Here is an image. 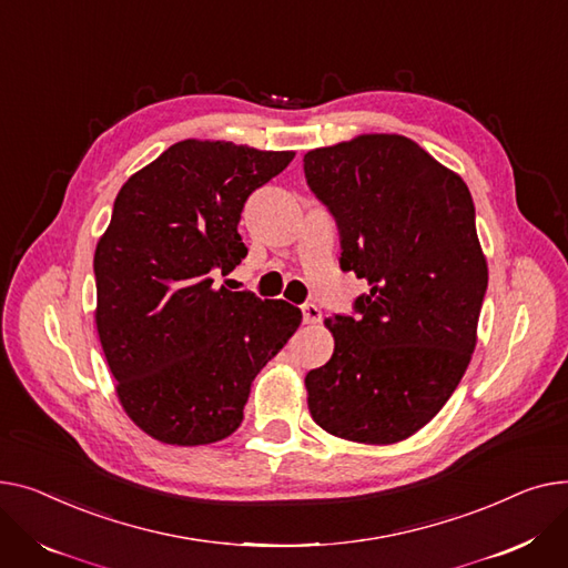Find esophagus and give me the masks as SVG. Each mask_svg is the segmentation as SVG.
I'll use <instances>...</instances> for the list:
<instances>
[{"label": "esophagus", "instance_id": "esophagus-1", "mask_svg": "<svg viewBox=\"0 0 568 568\" xmlns=\"http://www.w3.org/2000/svg\"><path fill=\"white\" fill-rule=\"evenodd\" d=\"M303 318H305V323H321L323 314H321L318 305L307 303V305H303Z\"/></svg>", "mask_w": 568, "mask_h": 568}]
</instances>
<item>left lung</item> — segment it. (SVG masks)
Masks as SVG:
<instances>
[{
	"label": "left lung",
	"mask_w": 568,
	"mask_h": 568,
	"mask_svg": "<svg viewBox=\"0 0 568 568\" xmlns=\"http://www.w3.org/2000/svg\"><path fill=\"white\" fill-rule=\"evenodd\" d=\"M335 217L342 271L369 282L355 316L325 318L335 353L305 378L314 422L392 445L428 424L477 344L488 286L468 185L404 135H359L305 155Z\"/></svg>",
	"instance_id": "8db88e82"
}]
</instances>
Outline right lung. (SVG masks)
Listing matches in <instances>:
<instances>
[{
    "label": "right lung",
    "mask_w": 568,
    "mask_h": 568,
    "mask_svg": "<svg viewBox=\"0 0 568 568\" xmlns=\"http://www.w3.org/2000/svg\"><path fill=\"white\" fill-rule=\"evenodd\" d=\"M293 155L185 140L116 194L93 256L95 325L123 410L160 443L231 436L252 381L303 321L284 300L213 286L247 254V196Z\"/></svg>",
    "instance_id": "obj_1"
}]
</instances>
